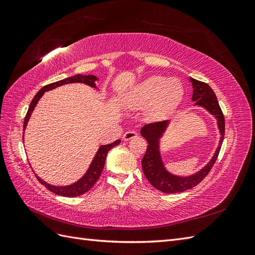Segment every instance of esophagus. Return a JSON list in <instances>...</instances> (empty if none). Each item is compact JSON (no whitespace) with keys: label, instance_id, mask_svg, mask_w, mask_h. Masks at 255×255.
Wrapping results in <instances>:
<instances>
[{"label":"esophagus","instance_id":"1","mask_svg":"<svg viewBox=\"0 0 255 255\" xmlns=\"http://www.w3.org/2000/svg\"><path fill=\"white\" fill-rule=\"evenodd\" d=\"M137 137V133L134 132V130H128V132L125 133L123 135V140L125 141H128L130 139H133V138Z\"/></svg>","mask_w":255,"mask_h":255}]
</instances>
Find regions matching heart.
I'll return each mask as SVG.
<instances>
[{"label": "heart", "mask_w": 255, "mask_h": 255, "mask_svg": "<svg viewBox=\"0 0 255 255\" xmlns=\"http://www.w3.org/2000/svg\"><path fill=\"white\" fill-rule=\"evenodd\" d=\"M183 94V85L179 80L155 75L130 88L125 97V103L132 110L148 106L146 116L156 120L172 112L180 103Z\"/></svg>", "instance_id": "obj_1"}]
</instances>
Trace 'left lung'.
I'll return each mask as SVG.
<instances>
[{
  "label": "left lung",
  "instance_id": "1",
  "mask_svg": "<svg viewBox=\"0 0 255 255\" xmlns=\"http://www.w3.org/2000/svg\"><path fill=\"white\" fill-rule=\"evenodd\" d=\"M189 81L192 84V88H194L191 98V101L195 102L194 106L202 107L208 114L215 117L216 121H217L220 138L217 149H216L211 160L196 173L183 176L168 171L160 154V138L165 134L166 129L170 125V121L166 120L149 123V125H145L141 128L140 134L148 141L146 152L141 160L143 173L152 186L159 191L165 192V194H175V192L188 190L201 182L210 172L216 159H217L223 136H225V117H223L215 92L203 82L197 81L192 78H189Z\"/></svg>",
  "mask_w": 255,
  "mask_h": 255
}]
</instances>
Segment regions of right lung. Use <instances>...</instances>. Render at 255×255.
I'll use <instances>...</instances> for the list:
<instances>
[{
    "instance_id": "obj_1",
    "label": "right lung",
    "mask_w": 255,
    "mask_h": 255,
    "mask_svg": "<svg viewBox=\"0 0 255 255\" xmlns=\"http://www.w3.org/2000/svg\"><path fill=\"white\" fill-rule=\"evenodd\" d=\"M99 79L97 78L96 75L76 74L74 76H70V78H67L65 80H61V81H58V82H55V83L49 84V85H47V86L42 87L39 91L37 92L36 96L32 100V102H30V104H29L28 111H27V114H26L25 119H24V123H23V132H24L25 128H26L27 122L30 118V116H32V113L35 110V107H36L38 101H39V100L41 99V97L43 96L45 91L52 90L54 88L61 86V85H66V84H70V83H83V84L88 85V86H90L92 88L99 89L97 87V85H96V82ZM23 137H24V136H23ZM120 142H121V140L118 139V140H116V141H114L112 143H109V144L100 145V148L98 149L94 159L91 160V164H90L89 168L87 169V171L85 172V174L81 177L80 180L74 182L73 184L66 185V186H55V185H51L47 182H44L37 174H36V177L38 179V181H39L43 185V186H45V188H48L50 191L53 192V194H56V195L63 196V197H72V198L81 196V195L85 194V192H87L92 186H94L95 183L98 181L100 175H101V173H102L105 160H106V156H107V153H109V151L112 148H114V146L119 144Z\"/></svg>"
}]
</instances>
